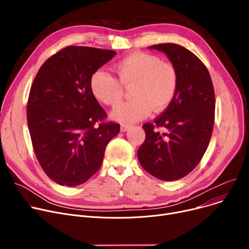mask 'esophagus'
Returning a JSON list of instances; mask_svg holds the SVG:
<instances>
[{"label": "esophagus", "mask_w": 249, "mask_h": 249, "mask_svg": "<svg viewBox=\"0 0 249 249\" xmlns=\"http://www.w3.org/2000/svg\"><path fill=\"white\" fill-rule=\"evenodd\" d=\"M129 127H130V125H128V124H122L121 125V130L122 131H126V130L129 129Z\"/></svg>", "instance_id": "esophagus-1"}]
</instances>
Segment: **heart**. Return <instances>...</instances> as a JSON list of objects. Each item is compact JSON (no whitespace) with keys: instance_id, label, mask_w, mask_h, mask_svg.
Here are the masks:
<instances>
[{"instance_id":"1","label":"heart","mask_w":249,"mask_h":249,"mask_svg":"<svg viewBox=\"0 0 249 249\" xmlns=\"http://www.w3.org/2000/svg\"><path fill=\"white\" fill-rule=\"evenodd\" d=\"M116 79L108 72L98 69L89 79V89L101 104L116 107L124 95L123 86H131L133 98L116 107L112 119L123 124H133L147 118L154 111L164 110L177 91L178 71L172 63L142 52L131 53L114 64Z\"/></svg>"}]
</instances>
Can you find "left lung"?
<instances>
[{
    "label": "left lung",
    "instance_id": "left-lung-1",
    "mask_svg": "<svg viewBox=\"0 0 249 249\" xmlns=\"http://www.w3.org/2000/svg\"><path fill=\"white\" fill-rule=\"evenodd\" d=\"M167 55L178 71L176 94L154 124L142 125L145 140L138 151L142 167L163 181L179 180L192 172L205 154L212 135L215 94L206 66L178 44L150 46ZM165 127L163 134L154 125Z\"/></svg>",
    "mask_w": 249,
    "mask_h": 249
}]
</instances>
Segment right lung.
<instances>
[{"mask_svg": "<svg viewBox=\"0 0 249 249\" xmlns=\"http://www.w3.org/2000/svg\"><path fill=\"white\" fill-rule=\"evenodd\" d=\"M115 54L68 46L44 62L33 81L27 105L33 149L43 171L61 186L89 180L120 133L119 124L102 123L107 113L89 89L92 73Z\"/></svg>", "mask_w": 249, "mask_h": 249, "instance_id": "right-lung-1", "label": "right lung"}]
</instances>
